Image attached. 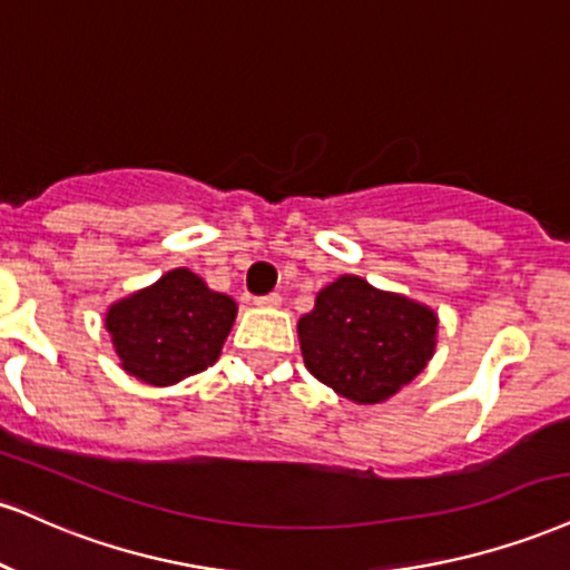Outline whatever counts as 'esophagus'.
Wrapping results in <instances>:
<instances>
[{
	"instance_id": "esophagus-1",
	"label": "esophagus",
	"mask_w": 570,
	"mask_h": 570,
	"mask_svg": "<svg viewBox=\"0 0 570 570\" xmlns=\"http://www.w3.org/2000/svg\"><path fill=\"white\" fill-rule=\"evenodd\" d=\"M255 303H257L259 307H278V305H281V294H278V292L263 294V297H255Z\"/></svg>"
}]
</instances>
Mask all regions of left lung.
Returning <instances> with one entry per match:
<instances>
[{
  "label": "left lung",
  "mask_w": 570,
  "mask_h": 570,
  "mask_svg": "<svg viewBox=\"0 0 570 570\" xmlns=\"http://www.w3.org/2000/svg\"><path fill=\"white\" fill-rule=\"evenodd\" d=\"M438 318L401 294L340 276L297 324L307 372L355 403H380L409 385L435 351Z\"/></svg>",
  "instance_id": "1"
}]
</instances>
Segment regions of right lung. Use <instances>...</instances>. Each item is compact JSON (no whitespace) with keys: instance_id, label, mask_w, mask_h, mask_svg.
<instances>
[{"instance_id":"obj_1","label":"right lung","mask_w":570,"mask_h":570,"mask_svg":"<svg viewBox=\"0 0 570 570\" xmlns=\"http://www.w3.org/2000/svg\"><path fill=\"white\" fill-rule=\"evenodd\" d=\"M236 303L177 267L106 315L121 366L148 385H175L217 361Z\"/></svg>"}]
</instances>
